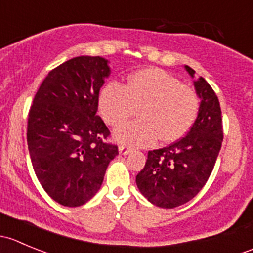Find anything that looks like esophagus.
I'll return each instance as SVG.
<instances>
[{"mask_svg": "<svg viewBox=\"0 0 253 253\" xmlns=\"http://www.w3.org/2000/svg\"><path fill=\"white\" fill-rule=\"evenodd\" d=\"M119 152L121 153V154L126 155V154H128V153H131L132 149H131V148H126V147H125V145H120V147H119Z\"/></svg>", "mask_w": 253, "mask_h": 253, "instance_id": "esophagus-1", "label": "esophagus"}]
</instances>
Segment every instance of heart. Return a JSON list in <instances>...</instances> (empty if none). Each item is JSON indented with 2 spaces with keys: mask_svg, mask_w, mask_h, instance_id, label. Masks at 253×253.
I'll use <instances>...</instances> for the list:
<instances>
[{
  "mask_svg": "<svg viewBox=\"0 0 253 253\" xmlns=\"http://www.w3.org/2000/svg\"><path fill=\"white\" fill-rule=\"evenodd\" d=\"M115 131L120 143L147 147L159 139L170 143L182 138L192 127L200 110V98L191 86L159 68H145L129 76L126 85L110 82L99 95V110Z\"/></svg>",
  "mask_w": 253,
  "mask_h": 253,
  "instance_id": "1",
  "label": "heart"
}]
</instances>
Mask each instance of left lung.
Listing matches in <instances>:
<instances>
[{
	"label": "left lung",
	"mask_w": 253,
	"mask_h": 253,
	"mask_svg": "<svg viewBox=\"0 0 253 253\" xmlns=\"http://www.w3.org/2000/svg\"><path fill=\"white\" fill-rule=\"evenodd\" d=\"M191 77L195 71L185 66ZM201 99L195 124L185 137L162 149L149 150L136 176L137 187L153 205L175 208L192 200L211 176L223 142L218 96L205 78L195 81Z\"/></svg>",
	"instance_id": "obj_1"
}]
</instances>
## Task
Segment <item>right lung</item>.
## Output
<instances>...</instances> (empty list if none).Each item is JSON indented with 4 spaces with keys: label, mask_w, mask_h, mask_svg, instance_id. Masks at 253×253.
<instances>
[{
    "label": "right lung",
    "mask_w": 253,
    "mask_h": 253,
    "mask_svg": "<svg viewBox=\"0 0 253 253\" xmlns=\"http://www.w3.org/2000/svg\"><path fill=\"white\" fill-rule=\"evenodd\" d=\"M110 75L108 60L78 56L48 72L28 116L33 169L60 205L79 207L94 197L109 163L119 154L110 131L96 115L99 91Z\"/></svg>",
    "instance_id": "1"
}]
</instances>
